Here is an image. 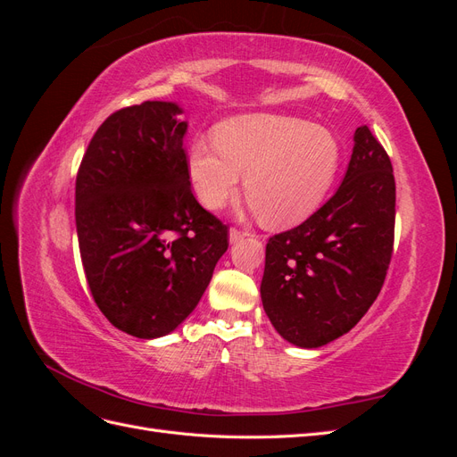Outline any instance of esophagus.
<instances>
[{
    "mask_svg": "<svg viewBox=\"0 0 457 457\" xmlns=\"http://www.w3.org/2000/svg\"><path fill=\"white\" fill-rule=\"evenodd\" d=\"M247 237V232L244 230H238V228H230L228 232V238H230V244H237V242H242L244 238Z\"/></svg>",
    "mask_w": 457,
    "mask_h": 457,
    "instance_id": "obj_1",
    "label": "esophagus"
}]
</instances>
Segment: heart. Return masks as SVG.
Masks as SVG:
<instances>
[{
	"instance_id": "b5f03b06",
	"label": "heart",
	"mask_w": 457,
	"mask_h": 457,
	"mask_svg": "<svg viewBox=\"0 0 457 457\" xmlns=\"http://www.w3.org/2000/svg\"><path fill=\"white\" fill-rule=\"evenodd\" d=\"M336 135L307 120L247 114L220 123L215 137L190 145L188 175L207 210L244 195L269 227H292L312 215L336 181Z\"/></svg>"
}]
</instances>
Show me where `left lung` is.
Here are the masks:
<instances>
[{"mask_svg": "<svg viewBox=\"0 0 457 457\" xmlns=\"http://www.w3.org/2000/svg\"><path fill=\"white\" fill-rule=\"evenodd\" d=\"M395 175L368 126L337 192L267 244L261 301L274 329L316 349L353 329L378 299L395 242Z\"/></svg>", "mask_w": 457, "mask_h": 457, "instance_id": "obj_1", "label": "left lung"}]
</instances>
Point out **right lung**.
<instances>
[{"mask_svg":"<svg viewBox=\"0 0 457 457\" xmlns=\"http://www.w3.org/2000/svg\"><path fill=\"white\" fill-rule=\"evenodd\" d=\"M175 103L146 101L110 114L76 177L79 255L96 307L139 339L168 336L196 309L227 225L192 195Z\"/></svg>","mask_w":457,"mask_h":457,"instance_id":"right-lung-1","label":"right lung"}]
</instances>
